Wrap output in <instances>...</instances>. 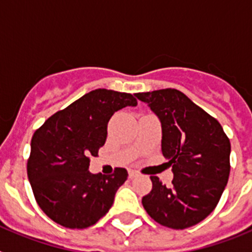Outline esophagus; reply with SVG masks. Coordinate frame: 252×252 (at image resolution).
I'll list each match as a JSON object with an SVG mask.
<instances>
[{
	"mask_svg": "<svg viewBox=\"0 0 252 252\" xmlns=\"http://www.w3.org/2000/svg\"><path fill=\"white\" fill-rule=\"evenodd\" d=\"M128 177H130V179H132V178L137 177V173L135 170H128Z\"/></svg>",
	"mask_w": 252,
	"mask_h": 252,
	"instance_id": "34e87169",
	"label": "esophagus"
}]
</instances>
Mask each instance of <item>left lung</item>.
Masks as SVG:
<instances>
[{"instance_id": "left-lung-1", "label": "left lung", "mask_w": 252, "mask_h": 252, "mask_svg": "<svg viewBox=\"0 0 252 252\" xmlns=\"http://www.w3.org/2000/svg\"><path fill=\"white\" fill-rule=\"evenodd\" d=\"M161 122L162 155L173 166L171 187L150 177L142 206L154 221L184 230L199 223L220 202L230 177L231 144L221 124L174 88L136 93Z\"/></svg>"}]
</instances>
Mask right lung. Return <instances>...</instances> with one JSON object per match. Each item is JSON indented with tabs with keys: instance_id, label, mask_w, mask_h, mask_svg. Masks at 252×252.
<instances>
[{
	"instance_id": "add662e5",
	"label": "right lung",
	"mask_w": 252,
	"mask_h": 252,
	"mask_svg": "<svg viewBox=\"0 0 252 252\" xmlns=\"http://www.w3.org/2000/svg\"><path fill=\"white\" fill-rule=\"evenodd\" d=\"M136 104L131 93L99 88L58 111L35 131L28 177L37 204L53 221L66 228H87L112 207L127 170L92 174L90 158L104 145L113 113Z\"/></svg>"
}]
</instances>
